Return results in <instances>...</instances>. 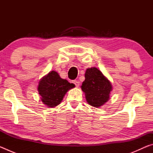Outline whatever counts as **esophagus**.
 <instances>
[{
  "mask_svg": "<svg viewBox=\"0 0 153 153\" xmlns=\"http://www.w3.org/2000/svg\"><path fill=\"white\" fill-rule=\"evenodd\" d=\"M73 83L75 85H76V87H78L79 86V81H77V80H74Z\"/></svg>",
  "mask_w": 153,
  "mask_h": 153,
  "instance_id": "esophagus-1",
  "label": "esophagus"
}]
</instances>
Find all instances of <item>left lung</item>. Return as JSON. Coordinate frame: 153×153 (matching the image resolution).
<instances>
[{"label":"left lung","instance_id":"obj_1","mask_svg":"<svg viewBox=\"0 0 153 153\" xmlns=\"http://www.w3.org/2000/svg\"><path fill=\"white\" fill-rule=\"evenodd\" d=\"M81 88L85 93L88 103L97 108L101 107L108 101L112 90L111 82L96 67L86 69L85 80Z\"/></svg>","mask_w":153,"mask_h":153}]
</instances>
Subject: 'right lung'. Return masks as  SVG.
<instances>
[{
    "instance_id": "1",
    "label": "right lung",
    "mask_w": 153,
    "mask_h": 153,
    "mask_svg": "<svg viewBox=\"0 0 153 153\" xmlns=\"http://www.w3.org/2000/svg\"><path fill=\"white\" fill-rule=\"evenodd\" d=\"M74 87V84L62 79L57 72L52 71L40 80L38 90L44 104L55 107L61 102L67 92Z\"/></svg>"
}]
</instances>
